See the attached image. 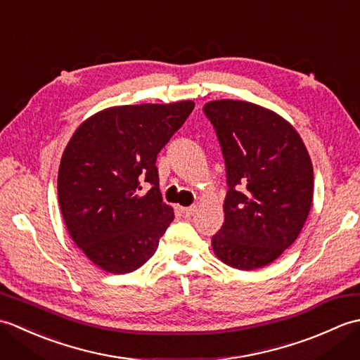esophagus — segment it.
I'll use <instances>...</instances> for the list:
<instances>
[{
  "mask_svg": "<svg viewBox=\"0 0 360 360\" xmlns=\"http://www.w3.org/2000/svg\"><path fill=\"white\" fill-rule=\"evenodd\" d=\"M195 212H196V207H195V205H192V207H181V213H182V215H184L186 218L193 217V215H195Z\"/></svg>",
  "mask_w": 360,
  "mask_h": 360,
  "instance_id": "esophagus-1",
  "label": "esophagus"
}]
</instances>
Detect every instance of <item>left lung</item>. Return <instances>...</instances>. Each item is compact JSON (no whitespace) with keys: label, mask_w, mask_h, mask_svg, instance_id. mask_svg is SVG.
Returning <instances> with one entry per match:
<instances>
[{"label":"left lung","mask_w":360,"mask_h":360,"mask_svg":"<svg viewBox=\"0 0 360 360\" xmlns=\"http://www.w3.org/2000/svg\"><path fill=\"white\" fill-rule=\"evenodd\" d=\"M204 112L223 150L229 186L213 252L235 269H259L297 240L309 215V153L288 120L259 105L223 98L205 103Z\"/></svg>","instance_id":"1"}]
</instances>
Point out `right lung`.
<instances>
[{
  "instance_id": "1",
  "label": "right lung",
  "mask_w": 360,
  "mask_h": 360,
  "mask_svg": "<svg viewBox=\"0 0 360 360\" xmlns=\"http://www.w3.org/2000/svg\"><path fill=\"white\" fill-rule=\"evenodd\" d=\"M192 101L111 106L75 129L58 168V202L72 241L110 274L139 269L174 218L162 201L158 153ZM147 181L150 188L141 192Z\"/></svg>"
}]
</instances>
